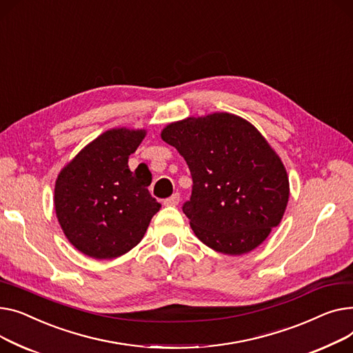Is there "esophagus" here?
<instances>
[{
  "label": "esophagus",
  "instance_id": "esophagus-1",
  "mask_svg": "<svg viewBox=\"0 0 353 353\" xmlns=\"http://www.w3.org/2000/svg\"><path fill=\"white\" fill-rule=\"evenodd\" d=\"M178 203H179V195L178 194H174L171 198L165 199V202H163L165 206H176Z\"/></svg>",
  "mask_w": 353,
  "mask_h": 353
}]
</instances>
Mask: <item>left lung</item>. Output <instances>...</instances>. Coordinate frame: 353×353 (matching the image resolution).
<instances>
[{"label": "left lung", "mask_w": 353, "mask_h": 353, "mask_svg": "<svg viewBox=\"0 0 353 353\" xmlns=\"http://www.w3.org/2000/svg\"><path fill=\"white\" fill-rule=\"evenodd\" d=\"M161 138L191 171L192 195L182 210L202 243L243 255L281 223L289 201L286 168L250 121L231 112L188 117L163 127Z\"/></svg>", "instance_id": "1"}]
</instances>
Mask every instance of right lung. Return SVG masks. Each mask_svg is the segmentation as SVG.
I'll return each instance as SVG.
<instances>
[{"mask_svg":"<svg viewBox=\"0 0 353 353\" xmlns=\"http://www.w3.org/2000/svg\"><path fill=\"white\" fill-rule=\"evenodd\" d=\"M145 128H111L87 143L55 179L54 210L62 232L92 259L130 252L147 232L159 203L148 186L152 175L132 172L128 158Z\"/></svg>","mask_w":353,"mask_h":353,"instance_id":"obj_1","label":"right lung"}]
</instances>
